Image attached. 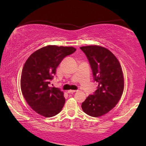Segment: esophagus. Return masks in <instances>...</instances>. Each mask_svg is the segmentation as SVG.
<instances>
[{
  "label": "esophagus",
  "mask_w": 146,
  "mask_h": 146,
  "mask_svg": "<svg viewBox=\"0 0 146 146\" xmlns=\"http://www.w3.org/2000/svg\"><path fill=\"white\" fill-rule=\"evenodd\" d=\"M76 92V90H70L68 91V94H73V93Z\"/></svg>",
  "instance_id": "esophagus-1"
}]
</instances>
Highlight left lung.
<instances>
[{"instance_id": "obj_1", "label": "left lung", "mask_w": 146, "mask_h": 146, "mask_svg": "<svg viewBox=\"0 0 146 146\" xmlns=\"http://www.w3.org/2000/svg\"><path fill=\"white\" fill-rule=\"evenodd\" d=\"M88 60L97 90L82 104L88 115L99 117L108 112L118 103L124 86L123 72L117 58L99 46L80 47Z\"/></svg>"}]
</instances>
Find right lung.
<instances>
[{"mask_svg": "<svg viewBox=\"0 0 146 146\" xmlns=\"http://www.w3.org/2000/svg\"><path fill=\"white\" fill-rule=\"evenodd\" d=\"M76 50L74 47L49 45L35 51L26 61L21 74V90L36 113L50 117L60 112L65 104L64 93L50 84L64 58Z\"/></svg>", "mask_w": 146, "mask_h": 146, "instance_id": "right-lung-1", "label": "right lung"}]
</instances>
